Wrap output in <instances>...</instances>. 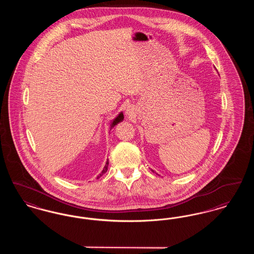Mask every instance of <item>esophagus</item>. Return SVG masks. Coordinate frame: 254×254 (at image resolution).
Wrapping results in <instances>:
<instances>
[{
  "instance_id": "34e87169",
  "label": "esophagus",
  "mask_w": 254,
  "mask_h": 254,
  "mask_svg": "<svg viewBox=\"0 0 254 254\" xmlns=\"http://www.w3.org/2000/svg\"><path fill=\"white\" fill-rule=\"evenodd\" d=\"M126 115L127 116V117H129V118H132L133 116L135 115V110L133 109L131 106H128L127 109H126Z\"/></svg>"
}]
</instances>
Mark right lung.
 <instances>
[{
	"label": "right lung",
	"instance_id": "right-lung-1",
	"mask_svg": "<svg viewBox=\"0 0 254 254\" xmlns=\"http://www.w3.org/2000/svg\"><path fill=\"white\" fill-rule=\"evenodd\" d=\"M124 120V114H123V112H120L112 121L110 122V127H109V130H111V128L112 127H114L117 124H119V123H121L122 121ZM108 167H109V160H107V163H106V165H105V167H104V169H103V170L101 171V173L98 175V177H97V179L98 178H100L104 173H106L107 171H108Z\"/></svg>",
	"mask_w": 254,
	"mask_h": 254
}]
</instances>
